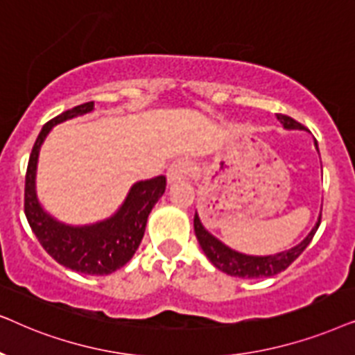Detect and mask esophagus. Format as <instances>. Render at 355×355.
Returning a JSON list of instances; mask_svg holds the SVG:
<instances>
[{"instance_id": "obj_1", "label": "esophagus", "mask_w": 355, "mask_h": 355, "mask_svg": "<svg viewBox=\"0 0 355 355\" xmlns=\"http://www.w3.org/2000/svg\"><path fill=\"white\" fill-rule=\"evenodd\" d=\"M191 173V164L188 160H177L170 165L167 170V182L168 185L185 180L188 175Z\"/></svg>"}]
</instances>
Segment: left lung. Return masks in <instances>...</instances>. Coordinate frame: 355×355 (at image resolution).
Instances as JSON below:
<instances>
[{
	"label": "left lung",
	"instance_id": "8db88e82",
	"mask_svg": "<svg viewBox=\"0 0 355 355\" xmlns=\"http://www.w3.org/2000/svg\"><path fill=\"white\" fill-rule=\"evenodd\" d=\"M277 120L281 121V125L284 126V130H305L304 125H300L299 121H295L294 118L281 115L277 113ZM315 148L318 150V143L315 139ZM320 153V150H318ZM321 220V211L318 216V220L313 225V229L310 230V234L302 240L300 243H297L295 247L289 250H284V252L274 253V254H264V257H254V254H245L240 252H235L230 247H227L225 243H222L219 239H216L211 232H207L202 225V222L198 216L195 214V234L198 242H200V247L209 261L214 264L217 269H220L222 272L229 274V276L235 277H243V279H257V277H271L274 274H279L284 271L286 268H289L292 263L295 261L297 258L300 257L302 252L309 247V243L313 239V235L320 227Z\"/></svg>",
	"mask_w": 355,
	"mask_h": 355
}]
</instances>
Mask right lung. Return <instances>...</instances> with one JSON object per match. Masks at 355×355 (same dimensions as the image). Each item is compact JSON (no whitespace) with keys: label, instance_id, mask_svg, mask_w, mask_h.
Returning a JSON list of instances; mask_svg holds the SVG:
<instances>
[{"label":"right lung","instance_id":"obj_1","mask_svg":"<svg viewBox=\"0 0 355 355\" xmlns=\"http://www.w3.org/2000/svg\"><path fill=\"white\" fill-rule=\"evenodd\" d=\"M94 110V102L83 103L50 120L32 148L26 173L24 212L32 232L55 261L81 274L105 276L133 258L144 237L148 217L165 191V177L136 182L121 206L107 219L86 225L64 224L45 211L37 196L35 177L40 148L53 126Z\"/></svg>","mask_w":355,"mask_h":355}]
</instances>
